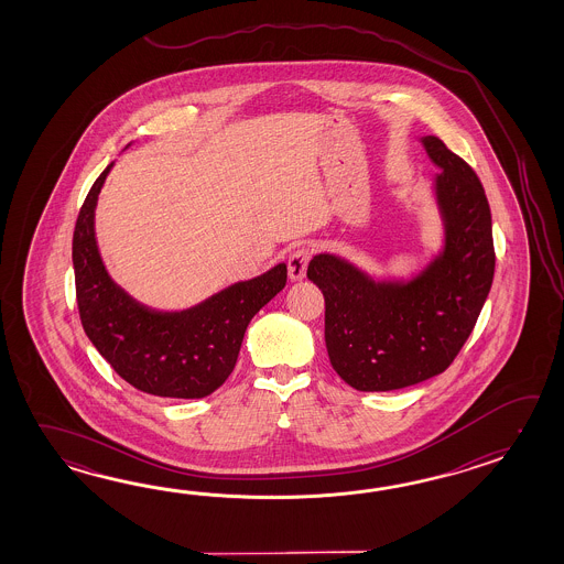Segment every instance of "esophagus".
Masks as SVG:
<instances>
[{
	"mask_svg": "<svg viewBox=\"0 0 564 564\" xmlns=\"http://www.w3.org/2000/svg\"><path fill=\"white\" fill-rule=\"evenodd\" d=\"M311 248L302 246L288 256V274L292 280H302L306 276V265L311 262Z\"/></svg>",
	"mask_w": 564,
	"mask_h": 564,
	"instance_id": "esophagus-1",
	"label": "esophagus"
}]
</instances>
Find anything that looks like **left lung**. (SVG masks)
I'll return each mask as SVG.
<instances>
[{
	"instance_id": "obj_1",
	"label": "left lung",
	"mask_w": 564,
	"mask_h": 564,
	"mask_svg": "<svg viewBox=\"0 0 564 564\" xmlns=\"http://www.w3.org/2000/svg\"><path fill=\"white\" fill-rule=\"evenodd\" d=\"M421 143L442 173L435 197L445 246L420 276L375 282L333 253L308 264L324 294L333 369L357 391H393L444 372L471 335L494 280L490 205L478 175L437 137Z\"/></svg>"
}]
</instances>
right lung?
Returning a JSON list of instances; mask_svg holds the SVG:
<instances>
[{"label": "right lung", "mask_w": 564, "mask_h": 564, "mask_svg": "<svg viewBox=\"0 0 564 564\" xmlns=\"http://www.w3.org/2000/svg\"><path fill=\"white\" fill-rule=\"evenodd\" d=\"M110 167L112 163L90 187L74 228L76 302L86 336L108 365L143 393L212 395L234 371L256 312L286 286V264L226 288L187 311L147 308L112 282L96 246V199Z\"/></svg>", "instance_id": "obj_1"}]
</instances>
